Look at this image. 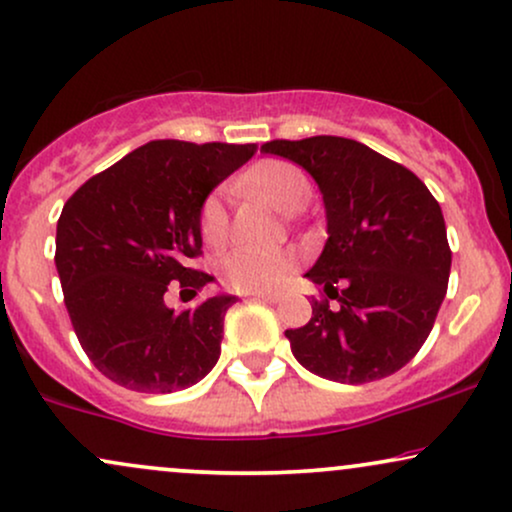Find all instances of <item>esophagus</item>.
Segmentation results:
<instances>
[{"label": "esophagus", "instance_id": "obj_1", "mask_svg": "<svg viewBox=\"0 0 512 512\" xmlns=\"http://www.w3.org/2000/svg\"><path fill=\"white\" fill-rule=\"evenodd\" d=\"M252 298L262 300V303H279V295H272V293H252Z\"/></svg>", "mask_w": 512, "mask_h": 512}]
</instances>
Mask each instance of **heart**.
<instances>
[{
	"label": "heart",
	"mask_w": 512,
	"mask_h": 512,
	"mask_svg": "<svg viewBox=\"0 0 512 512\" xmlns=\"http://www.w3.org/2000/svg\"><path fill=\"white\" fill-rule=\"evenodd\" d=\"M238 186L267 197L281 212H300L312 195L310 178L298 164L288 159H262L252 164ZM200 236L209 248H219L229 236V212L219 193L205 197L200 205ZM295 255L286 250L236 248L221 260V274L226 283L240 293L279 291L295 272Z\"/></svg>",
	"instance_id": "b5f03b06"
}]
</instances>
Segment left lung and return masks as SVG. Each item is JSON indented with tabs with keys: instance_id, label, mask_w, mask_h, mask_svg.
<instances>
[{
	"instance_id": "1",
	"label": "left lung",
	"mask_w": 512,
	"mask_h": 512,
	"mask_svg": "<svg viewBox=\"0 0 512 512\" xmlns=\"http://www.w3.org/2000/svg\"><path fill=\"white\" fill-rule=\"evenodd\" d=\"M262 152L310 171L326 207L329 240L307 272L322 298H312L310 322L286 329L295 360L338 384L398 372L427 341L448 288L436 197L403 164L350 138L272 140Z\"/></svg>"
}]
</instances>
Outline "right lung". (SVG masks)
Masks as SVG:
<instances>
[{"label":"right lung","instance_id":"1","mask_svg":"<svg viewBox=\"0 0 512 512\" xmlns=\"http://www.w3.org/2000/svg\"><path fill=\"white\" fill-rule=\"evenodd\" d=\"M255 145L152 140L100 171L57 221V272L73 331L107 379L138 393L188 389L217 365L233 295L174 312L214 276L202 255L200 205Z\"/></svg>","mask_w":512,"mask_h":512}]
</instances>
